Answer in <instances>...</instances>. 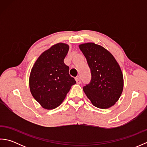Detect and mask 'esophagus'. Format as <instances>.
<instances>
[{"label": "esophagus", "mask_w": 147, "mask_h": 147, "mask_svg": "<svg viewBox=\"0 0 147 147\" xmlns=\"http://www.w3.org/2000/svg\"><path fill=\"white\" fill-rule=\"evenodd\" d=\"M76 83L77 84H80L81 83V80H80V78H76Z\"/></svg>", "instance_id": "obj_1"}]
</instances>
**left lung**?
<instances>
[{"mask_svg":"<svg viewBox=\"0 0 147 147\" xmlns=\"http://www.w3.org/2000/svg\"><path fill=\"white\" fill-rule=\"evenodd\" d=\"M79 48L86 59L92 78L83 91L92 104L108 109L118 101L124 86L123 75L118 62L111 52L94 43H85Z\"/></svg>","mask_w":147,"mask_h":147,"instance_id":"obj_1","label":"left lung"}]
</instances>
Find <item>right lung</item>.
Returning <instances> with one entry per match:
<instances>
[{
	"mask_svg": "<svg viewBox=\"0 0 147 147\" xmlns=\"http://www.w3.org/2000/svg\"><path fill=\"white\" fill-rule=\"evenodd\" d=\"M69 49L64 43L52 45L39 56L31 70L30 92L43 109L51 110L60 105L76 83L64 62Z\"/></svg>",
	"mask_w": 147,
	"mask_h": 147,
	"instance_id": "1",
	"label": "right lung"
}]
</instances>
